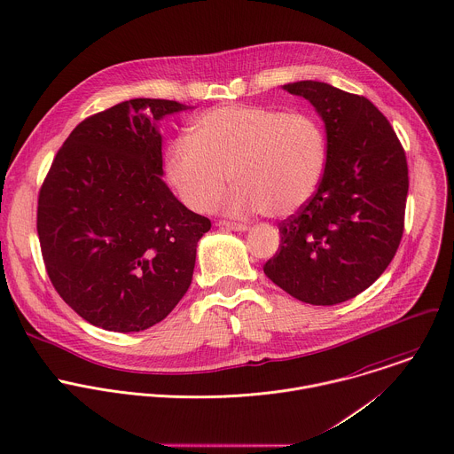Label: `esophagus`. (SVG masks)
<instances>
[{
    "instance_id": "1",
    "label": "esophagus",
    "mask_w": 454,
    "mask_h": 454,
    "mask_svg": "<svg viewBox=\"0 0 454 454\" xmlns=\"http://www.w3.org/2000/svg\"><path fill=\"white\" fill-rule=\"evenodd\" d=\"M217 226L226 228V230H233V231H247L249 226L247 224H240V223H230V221H219Z\"/></svg>"
}]
</instances>
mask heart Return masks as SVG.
I'll return each mask as SVG.
<instances>
[{"instance_id":"1","label":"heart","mask_w":454,"mask_h":454,"mask_svg":"<svg viewBox=\"0 0 454 454\" xmlns=\"http://www.w3.org/2000/svg\"><path fill=\"white\" fill-rule=\"evenodd\" d=\"M328 160L323 124L310 114L256 105H224L201 114L189 137L165 151V174L182 201L210 210L228 176L235 184L223 201L230 215L265 212L286 217L316 192Z\"/></svg>"}]
</instances>
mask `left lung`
Listing matches in <instances>:
<instances>
[{
    "label": "left lung",
    "mask_w": 454,
    "mask_h": 454,
    "mask_svg": "<svg viewBox=\"0 0 454 454\" xmlns=\"http://www.w3.org/2000/svg\"><path fill=\"white\" fill-rule=\"evenodd\" d=\"M282 90L305 98L321 117L328 160L316 194L278 224V251L263 272L300 301L342 303L370 287L400 246L405 153L366 98L317 81Z\"/></svg>",
    "instance_id": "left-lung-1"
}]
</instances>
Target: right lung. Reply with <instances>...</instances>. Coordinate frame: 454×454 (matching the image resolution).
I'll return each mask as SVG.
<instances>
[{"instance_id": "1", "label": "right lung", "mask_w": 454, "mask_h": 454, "mask_svg": "<svg viewBox=\"0 0 454 454\" xmlns=\"http://www.w3.org/2000/svg\"><path fill=\"white\" fill-rule=\"evenodd\" d=\"M135 98L82 121L38 196L36 230L61 298L108 332H142L185 294L210 221L163 181L160 121L189 110Z\"/></svg>"}]
</instances>
